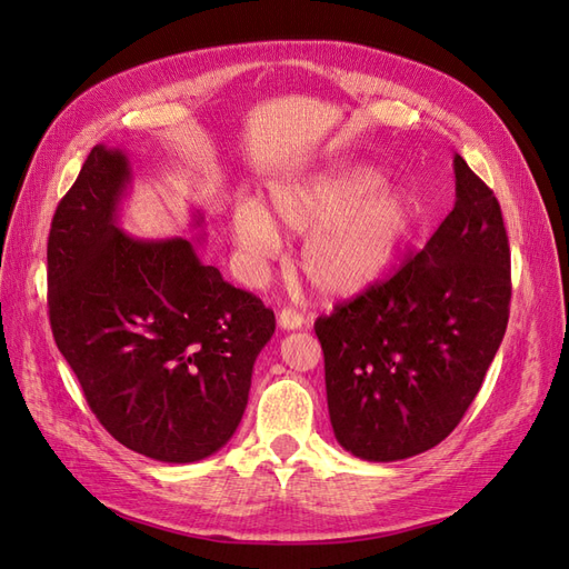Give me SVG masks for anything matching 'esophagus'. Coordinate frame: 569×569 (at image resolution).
<instances>
[{"instance_id": "1", "label": "esophagus", "mask_w": 569, "mask_h": 569, "mask_svg": "<svg viewBox=\"0 0 569 569\" xmlns=\"http://www.w3.org/2000/svg\"><path fill=\"white\" fill-rule=\"evenodd\" d=\"M303 322H306L303 316L297 313V311H291V308H282L280 316H278V325L282 327V330H301Z\"/></svg>"}]
</instances>
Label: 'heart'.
<instances>
[{
  "label": "heart",
  "mask_w": 569,
  "mask_h": 569,
  "mask_svg": "<svg viewBox=\"0 0 569 569\" xmlns=\"http://www.w3.org/2000/svg\"><path fill=\"white\" fill-rule=\"evenodd\" d=\"M372 168H330L272 182L266 209L251 199L230 213V237L251 272L280 251L282 237L306 234L299 268L322 297L347 299L372 287L393 263L416 220L401 189L380 187Z\"/></svg>",
  "instance_id": "1"
}]
</instances>
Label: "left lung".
<instances>
[{
	"instance_id": "left-lung-1",
	"label": "left lung",
	"mask_w": 569,
	"mask_h": 569,
	"mask_svg": "<svg viewBox=\"0 0 569 569\" xmlns=\"http://www.w3.org/2000/svg\"><path fill=\"white\" fill-rule=\"evenodd\" d=\"M456 206L420 253L316 320L327 408L356 458L435 449L462 420L501 347L510 247L501 206L462 157Z\"/></svg>"
}]
</instances>
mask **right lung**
<instances>
[{
    "mask_svg": "<svg viewBox=\"0 0 569 569\" xmlns=\"http://www.w3.org/2000/svg\"><path fill=\"white\" fill-rule=\"evenodd\" d=\"M130 182L126 151L97 144L59 201L47 242L51 332L116 441L197 462L242 422L274 313L206 266L189 239L126 234L118 206Z\"/></svg>",
    "mask_w": 569,
    "mask_h": 569,
    "instance_id": "obj_1",
    "label": "right lung"
}]
</instances>
